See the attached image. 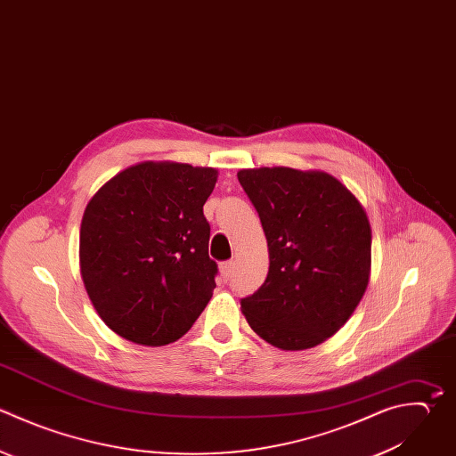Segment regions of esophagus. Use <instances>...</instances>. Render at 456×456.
Here are the masks:
<instances>
[{"instance_id":"34e87169","label":"esophagus","mask_w":456,"mask_h":456,"mask_svg":"<svg viewBox=\"0 0 456 456\" xmlns=\"http://www.w3.org/2000/svg\"><path fill=\"white\" fill-rule=\"evenodd\" d=\"M233 269H235V262L233 260H228V262H223L221 264V274L224 280H230L232 274H233Z\"/></svg>"}]
</instances>
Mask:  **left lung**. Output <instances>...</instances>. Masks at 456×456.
Instances as JSON below:
<instances>
[{"instance_id": "1", "label": "left lung", "mask_w": 456, "mask_h": 456, "mask_svg": "<svg viewBox=\"0 0 456 456\" xmlns=\"http://www.w3.org/2000/svg\"><path fill=\"white\" fill-rule=\"evenodd\" d=\"M237 178L258 212L269 273L240 299L265 342L301 351L337 333L358 306L370 271V224L360 201L322 171L242 169Z\"/></svg>"}]
</instances>
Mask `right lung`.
<instances>
[{"mask_svg": "<svg viewBox=\"0 0 456 456\" xmlns=\"http://www.w3.org/2000/svg\"><path fill=\"white\" fill-rule=\"evenodd\" d=\"M212 167L142 162L109 180L80 228V269L105 324L126 340L166 346L185 335L216 289L203 205Z\"/></svg>", "mask_w": 456, "mask_h": 456, "instance_id": "1", "label": "right lung"}]
</instances>
